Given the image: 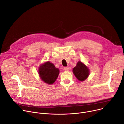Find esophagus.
Returning a JSON list of instances; mask_svg holds the SVG:
<instances>
[{
	"mask_svg": "<svg viewBox=\"0 0 124 124\" xmlns=\"http://www.w3.org/2000/svg\"><path fill=\"white\" fill-rule=\"evenodd\" d=\"M64 70L65 71H68L69 70V68L68 67H65L64 68Z\"/></svg>",
	"mask_w": 124,
	"mask_h": 124,
	"instance_id": "esophagus-1",
	"label": "esophagus"
}]
</instances>
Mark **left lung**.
Wrapping results in <instances>:
<instances>
[{
  "label": "left lung",
  "mask_w": 124,
  "mask_h": 124,
  "mask_svg": "<svg viewBox=\"0 0 124 124\" xmlns=\"http://www.w3.org/2000/svg\"><path fill=\"white\" fill-rule=\"evenodd\" d=\"M73 72L77 78L82 81L87 78L89 74V71L85 65L79 61L73 68Z\"/></svg>",
  "instance_id": "1"
}]
</instances>
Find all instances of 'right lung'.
Wrapping results in <instances>:
<instances>
[{"mask_svg":"<svg viewBox=\"0 0 124 124\" xmlns=\"http://www.w3.org/2000/svg\"><path fill=\"white\" fill-rule=\"evenodd\" d=\"M39 73L43 81L46 83L52 84L57 79L59 70L56 68L53 64L48 61L40 67Z\"/></svg>","mask_w":124,"mask_h":124,"instance_id":"obj_1","label":"right lung"}]
</instances>
